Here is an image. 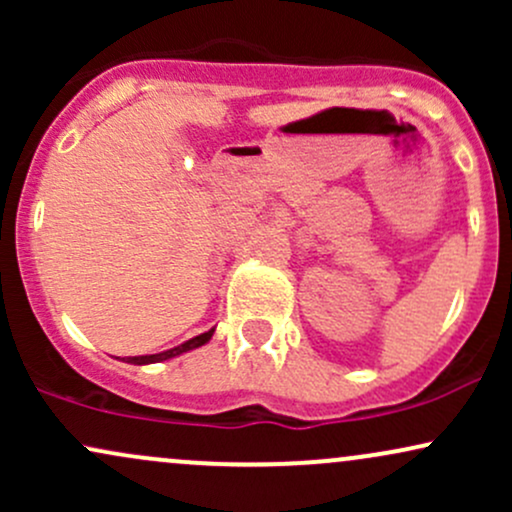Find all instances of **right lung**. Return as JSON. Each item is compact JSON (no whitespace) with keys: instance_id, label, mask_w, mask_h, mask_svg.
<instances>
[{"instance_id":"add662e5","label":"right lung","mask_w":512,"mask_h":512,"mask_svg":"<svg viewBox=\"0 0 512 512\" xmlns=\"http://www.w3.org/2000/svg\"><path fill=\"white\" fill-rule=\"evenodd\" d=\"M211 337H214V327H211L209 332L197 334V337H192V339H187V342L173 346V349L161 351V354L127 356V358H122V361H125V363H134V366H149V363H161V361H168V358H175V356H180V354H187V351H192V349H199V346L207 344Z\"/></svg>"}]
</instances>
